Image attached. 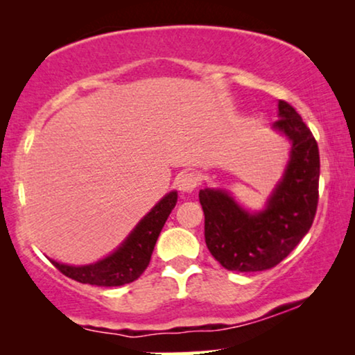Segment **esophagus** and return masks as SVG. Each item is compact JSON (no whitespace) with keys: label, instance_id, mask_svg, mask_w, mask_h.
Returning a JSON list of instances; mask_svg holds the SVG:
<instances>
[{"label":"esophagus","instance_id":"esophagus-1","mask_svg":"<svg viewBox=\"0 0 355 355\" xmlns=\"http://www.w3.org/2000/svg\"><path fill=\"white\" fill-rule=\"evenodd\" d=\"M197 184H198V178H197V174H193V173H184L178 178V181H176L178 189L184 193H191L196 191Z\"/></svg>","mask_w":355,"mask_h":355}]
</instances>
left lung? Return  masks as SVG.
Segmentation results:
<instances>
[{
    "label": "left lung",
    "instance_id": "left-lung-1",
    "mask_svg": "<svg viewBox=\"0 0 355 355\" xmlns=\"http://www.w3.org/2000/svg\"><path fill=\"white\" fill-rule=\"evenodd\" d=\"M278 118L273 129L291 142L289 162L263 210H245L223 189L205 187L198 192L205 215L207 247L230 271L250 273L273 268L302 241L317 213V140L297 111L283 100L278 103Z\"/></svg>",
    "mask_w": 355,
    "mask_h": 355
}]
</instances>
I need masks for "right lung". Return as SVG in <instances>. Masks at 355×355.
Masks as SVG:
<instances>
[{
  "instance_id": "1",
  "label": "right lung",
  "mask_w": 355,
  "mask_h": 355,
  "mask_svg": "<svg viewBox=\"0 0 355 355\" xmlns=\"http://www.w3.org/2000/svg\"><path fill=\"white\" fill-rule=\"evenodd\" d=\"M178 192L164 196L130 231L123 244L105 259L89 265H67L51 260V263L67 278L94 286H123L132 283L144 273L152 259L155 244L166 223L169 213L176 207Z\"/></svg>"
}]
</instances>
